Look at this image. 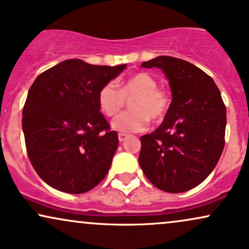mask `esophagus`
<instances>
[{"mask_svg": "<svg viewBox=\"0 0 249 249\" xmlns=\"http://www.w3.org/2000/svg\"><path fill=\"white\" fill-rule=\"evenodd\" d=\"M127 137H128L127 134H122V133L119 134V141H120V142H124V141L127 139Z\"/></svg>", "mask_w": 249, "mask_h": 249, "instance_id": "esophagus-1", "label": "esophagus"}]
</instances>
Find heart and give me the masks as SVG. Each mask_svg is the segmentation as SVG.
Segmentation results:
<instances>
[{"label": "heart", "mask_w": 249, "mask_h": 249, "mask_svg": "<svg viewBox=\"0 0 249 249\" xmlns=\"http://www.w3.org/2000/svg\"><path fill=\"white\" fill-rule=\"evenodd\" d=\"M157 79L148 72H137L120 85L108 82L98 93L101 112L114 116L124 108L125 101H130V112L122 113L112 121V128L122 134L137 133L148 127L149 119L159 122L167 114L171 97L167 90L158 88Z\"/></svg>", "instance_id": "b5f03b06"}]
</instances>
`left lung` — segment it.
Masks as SVG:
<instances>
[{"mask_svg": "<svg viewBox=\"0 0 249 249\" xmlns=\"http://www.w3.org/2000/svg\"><path fill=\"white\" fill-rule=\"evenodd\" d=\"M166 76L172 103L164 121L141 137L139 162L157 188L183 193L213 172L225 144L226 107L213 79L194 64L172 56L142 63Z\"/></svg>", "mask_w": 249, "mask_h": 249, "instance_id": "left-lung-1", "label": "left lung"}]
</instances>
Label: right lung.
Returning a JSON list of instances; mask_svg holds the SVG:
<instances>
[{
  "label": "right lung",
  "instance_id": "right-lung-1",
  "mask_svg": "<svg viewBox=\"0 0 249 249\" xmlns=\"http://www.w3.org/2000/svg\"><path fill=\"white\" fill-rule=\"evenodd\" d=\"M125 67L70 59L33 82L21 125L31 164L48 186L83 194L106 177L119 137L100 113L98 93Z\"/></svg>",
  "mask_w": 249,
  "mask_h": 249
}]
</instances>
